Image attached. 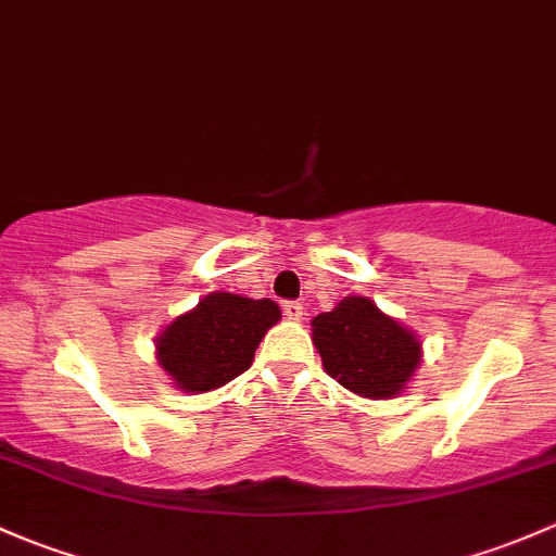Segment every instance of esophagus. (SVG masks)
I'll return each mask as SVG.
<instances>
[{"mask_svg":"<svg viewBox=\"0 0 556 556\" xmlns=\"http://www.w3.org/2000/svg\"><path fill=\"white\" fill-rule=\"evenodd\" d=\"M280 307H283V316L286 318H291V320H300L302 318V302L286 300Z\"/></svg>","mask_w":556,"mask_h":556,"instance_id":"obj_1","label":"esophagus"}]
</instances>
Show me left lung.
Masks as SVG:
<instances>
[{"instance_id":"left-lung-1","label":"left lung","mask_w":556,"mask_h":556,"mask_svg":"<svg viewBox=\"0 0 556 556\" xmlns=\"http://www.w3.org/2000/svg\"><path fill=\"white\" fill-rule=\"evenodd\" d=\"M311 326L326 375L358 396H399L420 364L415 331L366 296H345L334 311L318 313Z\"/></svg>"}]
</instances>
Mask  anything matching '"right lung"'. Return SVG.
<instances>
[{
	"instance_id": "obj_1",
	"label": "right lung",
	"mask_w": 556,
	"mask_h": 556,
	"mask_svg": "<svg viewBox=\"0 0 556 556\" xmlns=\"http://www.w3.org/2000/svg\"><path fill=\"white\" fill-rule=\"evenodd\" d=\"M278 320L273 300L214 291L160 331L157 362L181 391H214L249 369L262 337Z\"/></svg>"
}]
</instances>
